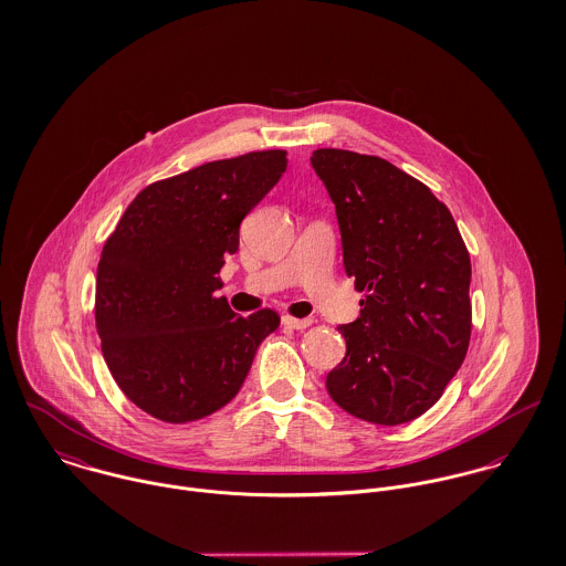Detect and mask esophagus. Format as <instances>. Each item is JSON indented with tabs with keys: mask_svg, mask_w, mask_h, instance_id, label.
<instances>
[{
	"mask_svg": "<svg viewBox=\"0 0 566 566\" xmlns=\"http://www.w3.org/2000/svg\"><path fill=\"white\" fill-rule=\"evenodd\" d=\"M283 324L290 326V328H296V331H303L307 326H312L314 321L312 318H290V316H283Z\"/></svg>",
	"mask_w": 566,
	"mask_h": 566,
	"instance_id": "esophagus-1",
	"label": "esophagus"
}]
</instances>
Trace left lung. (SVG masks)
<instances>
[{
	"instance_id": "8db88e82",
	"label": "left lung",
	"mask_w": 566,
	"mask_h": 566,
	"mask_svg": "<svg viewBox=\"0 0 566 566\" xmlns=\"http://www.w3.org/2000/svg\"><path fill=\"white\" fill-rule=\"evenodd\" d=\"M312 167L335 205L344 270L366 292L339 324L326 392L350 416L403 424L436 403L471 339V259L451 211L379 157L323 148Z\"/></svg>"
}]
</instances>
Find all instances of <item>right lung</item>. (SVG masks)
<instances>
[{"label":"right lung","instance_id":"right-lung-1","mask_svg":"<svg viewBox=\"0 0 566 566\" xmlns=\"http://www.w3.org/2000/svg\"><path fill=\"white\" fill-rule=\"evenodd\" d=\"M285 150L205 163L146 187L104 243L95 326L122 392L163 422L200 420L242 390L281 318L216 298L243 218L281 180Z\"/></svg>","mask_w":566,"mask_h":566}]
</instances>
